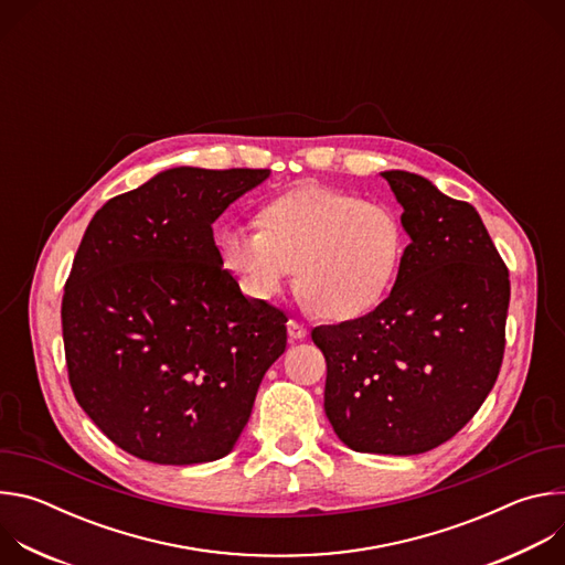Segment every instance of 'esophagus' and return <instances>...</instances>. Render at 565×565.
Here are the masks:
<instances>
[{
    "mask_svg": "<svg viewBox=\"0 0 565 565\" xmlns=\"http://www.w3.org/2000/svg\"><path fill=\"white\" fill-rule=\"evenodd\" d=\"M306 327L301 324V321H297V319H290L288 321V338L290 340H303L306 338Z\"/></svg>",
    "mask_w": 565,
    "mask_h": 565,
    "instance_id": "obj_1",
    "label": "esophagus"
}]
</instances>
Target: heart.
Returning a JSON list of instances; mask_svg holds the SVG:
<instances>
[{
	"instance_id": "b5f03b06",
	"label": "heart",
	"mask_w": 565,
	"mask_h": 565,
	"mask_svg": "<svg viewBox=\"0 0 565 565\" xmlns=\"http://www.w3.org/2000/svg\"><path fill=\"white\" fill-rule=\"evenodd\" d=\"M257 223L225 225L216 234L221 264L255 301L273 299L295 266L297 290L327 319L373 310L407 248L395 210L319 185L273 199Z\"/></svg>"
}]
</instances>
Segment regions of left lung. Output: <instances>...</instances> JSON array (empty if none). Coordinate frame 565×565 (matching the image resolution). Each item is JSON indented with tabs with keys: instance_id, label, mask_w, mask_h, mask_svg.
<instances>
[{
	"instance_id": "left-lung-1",
	"label": "left lung",
	"mask_w": 565,
	"mask_h": 565,
	"mask_svg": "<svg viewBox=\"0 0 565 565\" xmlns=\"http://www.w3.org/2000/svg\"><path fill=\"white\" fill-rule=\"evenodd\" d=\"M409 236L388 297L310 335L327 358L324 412L353 451L414 456L456 436L492 391L510 273L478 212L425 177L382 172Z\"/></svg>"
}]
</instances>
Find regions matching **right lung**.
Returning a JSON list of instances; mask_svg holds the SVG:
<instances>
[{
    "label": "right lung",
    "instance_id": "1",
    "mask_svg": "<svg viewBox=\"0 0 565 565\" xmlns=\"http://www.w3.org/2000/svg\"><path fill=\"white\" fill-rule=\"evenodd\" d=\"M270 170L172 168L92 218L62 299L77 405L127 454L196 465L230 454L286 315L223 268L212 223Z\"/></svg>",
    "mask_w": 565,
    "mask_h": 565
}]
</instances>
